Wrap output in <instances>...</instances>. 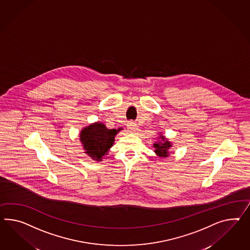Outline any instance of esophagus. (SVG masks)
Here are the masks:
<instances>
[{"label":"esophagus","mask_w":250,"mask_h":250,"mask_svg":"<svg viewBox=\"0 0 250 250\" xmlns=\"http://www.w3.org/2000/svg\"><path fill=\"white\" fill-rule=\"evenodd\" d=\"M128 130H129V132H131V133H136V132H138V130H139V128H138L137 124L134 123V122L128 123Z\"/></svg>","instance_id":"34e87169"}]
</instances>
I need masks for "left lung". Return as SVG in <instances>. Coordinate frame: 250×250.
<instances>
[{
  "label": "left lung",
  "mask_w": 250,
  "mask_h": 250,
  "mask_svg": "<svg viewBox=\"0 0 250 250\" xmlns=\"http://www.w3.org/2000/svg\"><path fill=\"white\" fill-rule=\"evenodd\" d=\"M159 139L160 141H156L153 144V147H155L154 152L160 158H167L169 155L168 149L171 147L172 144L163 135H160Z\"/></svg>",
  "instance_id": "left-lung-1"
}]
</instances>
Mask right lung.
Instances as JSON below:
<instances>
[{
    "mask_svg": "<svg viewBox=\"0 0 250 250\" xmlns=\"http://www.w3.org/2000/svg\"><path fill=\"white\" fill-rule=\"evenodd\" d=\"M109 129L102 122H95L82 129L80 141L83 146L84 153L96 161H102L115 141V136L122 130Z\"/></svg>",
    "mask_w": 250,
    "mask_h": 250,
    "instance_id": "right-lung-1",
    "label": "right lung"
}]
</instances>
